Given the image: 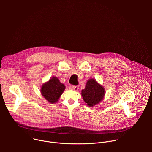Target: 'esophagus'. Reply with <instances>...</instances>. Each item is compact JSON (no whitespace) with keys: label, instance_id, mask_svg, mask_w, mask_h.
<instances>
[{"label":"esophagus","instance_id":"obj_1","mask_svg":"<svg viewBox=\"0 0 152 152\" xmlns=\"http://www.w3.org/2000/svg\"><path fill=\"white\" fill-rule=\"evenodd\" d=\"M72 89L73 90V91H77L79 90V87L77 86H72Z\"/></svg>","mask_w":152,"mask_h":152}]
</instances>
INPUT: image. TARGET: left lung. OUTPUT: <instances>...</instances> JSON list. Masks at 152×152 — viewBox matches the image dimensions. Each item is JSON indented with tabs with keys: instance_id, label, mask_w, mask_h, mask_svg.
<instances>
[{
	"instance_id": "left-lung-1",
	"label": "left lung",
	"mask_w": 152,
	"mask_h": 152,
	"mask_svg": "<svg viewBox=\"0 0 152 152\" xmlns=\"http://www.w3.org/2000/svg\"><path fill=\"white\" fill-rule=\"evenodd\" d=\"M104 88L95 79H91L86 82L85 89L81 91L84 102L88 106H93L101 102L104 96Z\"/></svg>"
}]
</instances>
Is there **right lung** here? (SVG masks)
<instances>
[{"instance_id": "add662e5", "label": "right lung", "mask_w": 152, "mask_h": 152, "mask_svg": "<svg viewBox=\"0 0 152 152\" xmlns=\"http://www.w3.org/2000/svg\"><path fill=\"white\" fill-rule=\"evenodd\" d=\"M65 88L66 86L56 77H53L48 82L42 84L40 91L46 100L50 103H54L58 101Z\"/></svg>"}]
</instances>
